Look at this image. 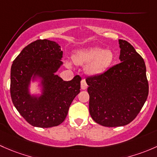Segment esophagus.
Segmentation results:
<instances>
[{
  "label": "esophagus",
  "instance_id": "esophagus-1",
  "mask_svg": "<svg viewBox=\"0 0 157 157\" xmlns=\"http://www.w3.org/2000/svg\"><path fill=\"white\" fill-rule=\"evenodd\" d=\"M81 88H82V90H85L88 88V85H87L85 79L83 78L82 79V81H81Z\"/></svg>",
  "mask_w": 157,
  "mask_h": 157
}]
</instances>
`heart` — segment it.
I'll return each mask as SVG.
<instances>
[{"label":"heart","instance_id":"obj_1","mask_svg":"<svg viewBox=\"0 0 157 157\" xmlns=\"http://www.w3.org/2000/svg\"><path fill=\"white\" fill-rule=\"evenodd\" d=\"M72 59L78 65L88 63L85 67L87 73L98 75L109 69L114 60V54L110 50L95 47L79 50L73 55Z\"/></svg>","mask_w":157,"mask_h":157}]
</instances>
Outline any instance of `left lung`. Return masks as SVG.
<instances>
[{
    "label": "left lung",
    "instance_id": "left-lung-1",
    "mask_svg": "<svg viewBox=\"0 0 157 157\" xmlns=\"http://www.w3.org/2000/svg\"><path fill=\"white\" fill-rule=\"evenodd\" d=\"M120 63L101 75L86 78L92 119L106 127L128 125L143 107L149 93L144 59L134 47L119 40Z\"/></svg>",
    "mask_w": 157,
    "mask_h": 157
}]
</instances>
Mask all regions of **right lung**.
<instances>
[{"mask_svg":"<svg viewBox=\"0 0 157 157\" xmlns=\"http://www.w3.org/2000/svg\"><path fill=\"white\" fill-rule=\"evenodd\" d=\"M63 51L56 42L37 40L23 48L13 62L10 95L19 114L30 125L39 128L57 126L65 120L69 106L80 92L79 75L65 82L55 72L62 64ZM44 78L45 91L38 99L31 98L28 85L32 75Z\"/></svg>","mask_w":157,"mask_h":157,"instance_id":"add662e5","label":"right lung"}]
</instances>
